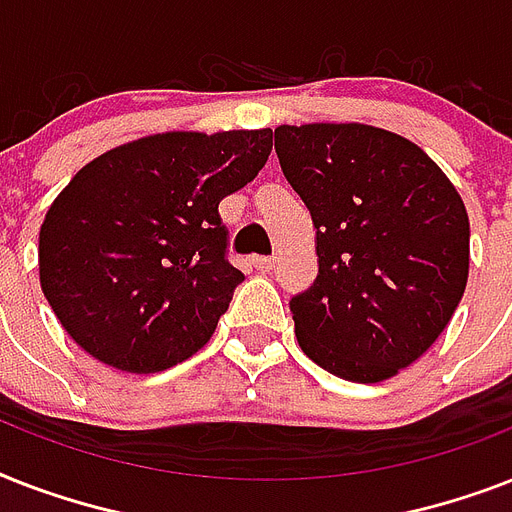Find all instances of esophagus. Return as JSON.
I'll return each mask as SVG.
<instances>
[{
	"label": "esophagus",
	"instance_id": "esophagus-1",
	"mask_svg": "<svg viewBox=\"0 0 512 512\" xmlns=\"http://www.w3.org/2000/svg\"><path fill=\"white\" fill-rule=\"evenodd\" d=\"M249 263H252V268H255V271H260V273H268V271H273V268H276V260H273V257H252Z\"/></svg>",
	"mask_w": 512,
	"mask_h": 512
}]
</instances>
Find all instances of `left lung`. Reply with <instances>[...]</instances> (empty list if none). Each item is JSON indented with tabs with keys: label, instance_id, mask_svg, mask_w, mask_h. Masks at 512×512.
Listing matches in <instances>:
<instances>
[{
	"label": "left lung",
	"instance_id": "1",
	"mask_svg": "<svg viewBox=\"0 0 512 512\" xmlns=\"http://www.w3.org/2000/svg\"><path fill=\"white\" fill-rule=\"evenodd\" d=\"M289 185L316 228L319 276L289 300L300 348L350 382H382L438 340L462 300L470 223L420 146L369 124H281Z\"/></svg>",
	"mask_w": 512,
	"mask_h": 512
}]
</instances>
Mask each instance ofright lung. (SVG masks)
<instances>
[{
    "instance_id": "1",
    "label": "right lung",
    "mask_w": 512,
    "mask_h": 512,
    "mask_svg": "<svg viewBox=\"0 0 512 512\" xmlns=\"http://www.w3.org/2000/svg\"><path fill=\"white\" fill-rule=\"evenodd\" d=\"M271 148V130L162 132L76 172L39 231L42 292L71 340L135 374L204 348L244 281L217 204Z\"/></svg>"
}]
</instances>
